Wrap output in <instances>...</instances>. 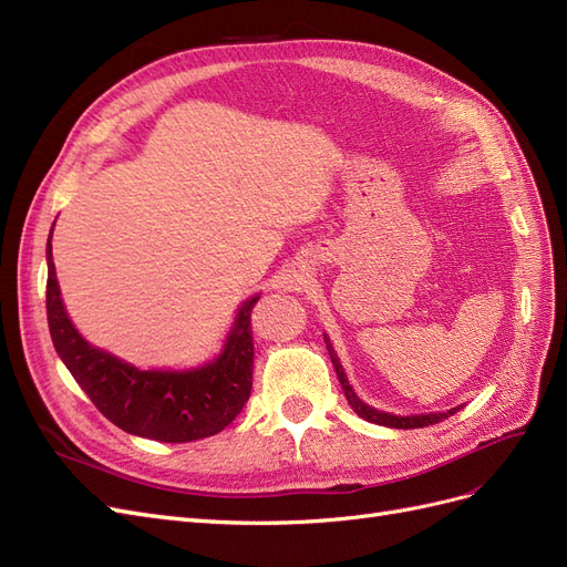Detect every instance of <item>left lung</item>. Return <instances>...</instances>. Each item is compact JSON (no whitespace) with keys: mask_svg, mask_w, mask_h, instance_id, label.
Masks as SVG:
<instances>
[{"mask_svg":"<svg viewBox=\"0 0 567 567\" xmlns=\"http://www.w3.org/2000/svg\"><path fill=\"white\" fill-rule=\"evenodd\" d=\"M324 343H327V351H330V358H332V364H334V370H337V377H339V381H341V389H343L346 398H349V405L353 408V412H358L362 419H368V422H372V424H379V426H389V429H424V426H431V424L443 422V419L452 416L456 410H460V408H452V410H447V412H437V414L395 416V414H389V412H379V410H374V408H370V405H364L362 400H360V398L353 393V389H351L349 379H346V374H343V368H341V362H339V358H337V353H334V349H332L330 339L324 337Z\"/></svg>","mask_w":567,"mask_h":567,"instance_id":"left-lung-1","label":"left lung"}]
</instances>
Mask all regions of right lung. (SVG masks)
<instances>
[{
    "label": "right lung",
    "instance_id": "1",
    "mask_svg": "<svg viewBox=\"0 0 567 567\" xmlns=\"http://www.w3.org/2000/svg\"><path fill=\"white\" fill-rule=\"evenodd\" d=\"M47 264L51 341L91 403L115 426L159 443H190L224 431L243 412L251 393V310L259 297L243 303L226 349L214 362L190 372H143L89 346L72 327L51 259V235Z\"/></svg>",
    "mask_w": 567,
    "mask_h": 567
}]
</instances>
